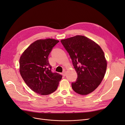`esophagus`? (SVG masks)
<instances>
[{"instance_id":"obj_1","label":"esophagus","mask_w":125,"mask_h":125,"mask_svg":"<svg viewBox=\"0 0 125 125\" xmlns=\"http://www.w3.org/2000/svg\"><path fill=\"white\" fill-rule=\"evenodd\" d=\"M62 75L63 76H65L66 75V71H63V72L62 73Z\"/></svg>"}]
</instances>
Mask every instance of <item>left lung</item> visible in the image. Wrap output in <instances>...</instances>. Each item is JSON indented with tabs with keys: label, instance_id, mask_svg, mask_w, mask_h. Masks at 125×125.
I'll list each match as a JSON object with an SVG mask.
<instances>
[{
	"label": "left lung",
	"instance_id": "obj_1",
	"mask_svg": "<svg viewBox=\"0 0 125 125\" xmlns=\"http://www.w3.org/2000/svg\"><path fill=\"white\" fill-rule=\"evenodd\" d=\"M61 42L69 54L77 74L76 81L71 84L73 90L82 95L93 92L101 83L106 69L102 50L96 43L83 36Z\"/></svg>",
	"mask_w": 125,
	"mask_h": 125
}]
</instances>
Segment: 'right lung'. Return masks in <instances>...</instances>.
<instances>
[{
  "label": "right lung",
  "mask_w": 125,
  "mask_h": 125,
  "mask_svg": "<svg viewBox=\"0 0 125 125\" xmlns=\"http://www.w3.org/2000/svg\"><path fill=\"white\" fill-rule=\"evenodd\" d=\"M59 42L53 39L38 40L30 45L20 59V74L33 92L47 95L57 89L62 75L52 71L49 55Z\"/></svg>",
  "instance_id": "1"
}]
</instances>
